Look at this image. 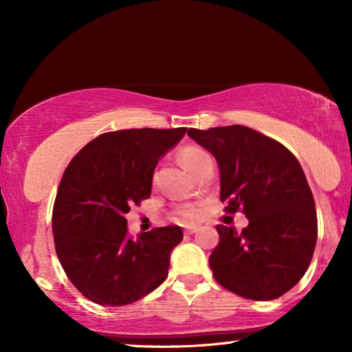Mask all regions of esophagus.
Returning <instances> with one entry per match:
<instances>
[{
    "mask_svg": "<svg viewBox=\"0 0 352 352\" xmlns=\"http://www.w3.org/2000/svg\"><path fill=\"white\" fill-rule=\"evenodd\" d=\"M199 231V226H186L184 228V234H195Z\"/></svg>",
    "mask_w": 352,
    "mask_h": 352,
    "instance_id": "obj_1",
    "label": "esophagus"
}]
</instances>
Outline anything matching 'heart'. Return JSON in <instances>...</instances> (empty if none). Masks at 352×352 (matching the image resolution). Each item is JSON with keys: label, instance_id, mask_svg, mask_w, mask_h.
<instances>
[{"label": "heart", "instance_id": "obj_1", "mask_svg": "<svg viewBox=\"0 0 352 352\" xmlns=\"http://www.w3.org/2000/svg\"><path fill=\"white\" fill-rule=\"evenodd\" d=\"M206 157H210L206 152L201 151L199 147H184L178 153V160H180V163L183 164V168L186 169L189 174H194L195 169L199 168L200 163L204 162ZM174 220L177 222H183V223H188V222H192V220H197L200 217V210L195 206H186V208H180V210H177L174 212Z\"/></svg>", "mask_w": 352, "mask_h": 352}]
</instances>
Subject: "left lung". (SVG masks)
I'll list each match as a JSON object with an SVG mask.
<instances>
[{"instance_id":"8db88e82","label":"left lung","mask_w":352,"mask_h":352,"mask_svg":"<svg viewBox=\"0 0 352 352\" xmlns=\"http://www.w3.org/2000/svg\"><path fill=\"white\" fill-rule=\"evenodd\" d=\"M188 135L217 160L225 211H242L250 222L242 233L217 225L214 278L248 300H276L305 276L317 243L315 201L301 164L281 142L250 127Z\"/></svg>"}]
</instances>
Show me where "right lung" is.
<instances>
[{"label": "right lung", "mask_w": 352, "mask_h": 352, "mask_svg": "<svg viewBox=\"0 0 352 352\" xmlns=\"http://www.w3.org/2000/svg\"><path fill=\"white\" fill-rule=\"evenodd\" d=\"M186 130L107 132L65 169L52 208L56 253L74 287L96 305H130L168 276L170 252L183 239L180 226L133 239L126 214L151 197L155 166Z\"/></svg>", "instance_id": "add662e5"}]
</instances>
